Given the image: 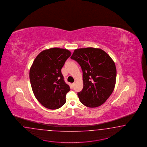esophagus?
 <instances>
[{
    "label": "esophagus",
    "instance_id": "esophagus-1",
    "mask_svg": "<svg viewBox=\"0 0 147 147\" xmlns=\"http://www.w3.org/2000/svg\"><path fill=\"white\" fill-rule=\"evenodd\" d=\"M75 85V82H74V83H72V85H73V86H74Z\"/></svg>",
    "mask_w": 147,
    "mask_h": 147
}]
</instances>
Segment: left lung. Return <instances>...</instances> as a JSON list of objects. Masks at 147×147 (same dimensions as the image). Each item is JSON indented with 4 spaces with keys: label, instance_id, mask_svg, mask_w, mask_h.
I'll return each instance as SVG.
<instances>
[{
    "label": "left lung",
    "instance_id": "left-lung-1",
    "mask_svg": "<svg viewBox=\"0 0 147 147\" xmlns=\"http://www.w3.org/2000/svg\"><path fill=\"white\" fill-rule=\"evenodd\" d=\"M71 58L78 63L83 72V88L78 93L80 102L88 108L101 105L114 90V61L102 49L93 47L75 49Z\"/></svg>",
    "mask_w": 147,
    "mask_h": 147
}]
</instances>
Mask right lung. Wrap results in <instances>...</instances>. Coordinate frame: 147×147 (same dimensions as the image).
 Here are the masks:
<instances>
[{"instance_id":"right-lung-1","label":"right lung","mask_w":147,"mask_h":147,"mask_svg":"<svg viewBox=\"0 0 147 147\" xmlns=\"http://www.w3.org/2000/svg\"><path fill=\"white\" fill-rule=\"evenodd\" d=\"M71 55L67 49L52 48L37 56L30 71V84L35 98L44 107L55 110L65 103L70 88L61 69Z\"/></svg>"}]
</instances>
